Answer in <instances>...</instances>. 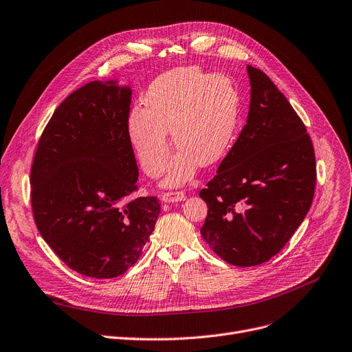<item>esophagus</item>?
I'll return each mask as SVG.
<instances>
[{"instance_id":"esophagus-1","label":"esophagus","mask_w":352,"mask_h":352,"mask_svg":"<svg viewBox=\"0 0 352 352\" xmlns=\"http://www.w3.org/2000/svg\"><path fill=\"white\" fill-rule=\"evenodd\" d=\"M161 198L164 203H178V201H184L187 197L182 191H168V192H164Z\"/></svg>"}]
</instances>
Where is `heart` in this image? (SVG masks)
<instances>
[{"mask_svg":"<svg viewBox=\"0 0 352 352\" xmlns=\"http://www.w3.org/2000/svg\"><path fill=\"white\" fill-rule=\"evenodd\" d=\"M145 109L133 108L128 136L146 174L164 173L171 144L178 154L168 166L165 182L179 186L200 166L217 162L232 142L237 126L240 96L224 74L198 67H178L157 78L144 98Z\"/></svg>","mask_w":352,"mask_h":352,"instance_id":"heart-1","label":"heart"}]
</instances>
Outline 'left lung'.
<instances>
[{
	"label": "left lung",
	"instance_id": "8db88e82",
	"mask_svg": "<svg viewBox=\"0 0 352 352\" xmlns=\"http://www.w3.org/2000/svg\"><path fill=\"white\" fill-rule=\"evenodd\" d=\"M246 125L200 191L208 207L201 236L227 263L250 267L278 254L307 216L316 162L302 119L267 76L248 66Z\"/></svg>",
	"mask_w": 352,
	"mask_h": 352
}]
</instances>
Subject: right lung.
Returning <instances> with one entry per match:
<instances>
[{
	"label": "right lung",
	"instance_id": "obj_1",
	"mask_svg": "<svg viewBox=\"0 0 352 352\" xmlns=\"http://www.w3.org/2000/svg\"><path fill=\"white\" fill-rule=\"evenodd\" d=\"M131 96V87L115 82L74 90L34 152L30 198L37 230L60 261L87 278H116L133 266L161 211L157 197H135Z\"/></svg>",
	"mask_w": 352,
	"mask_h": 352
}]
</instances>
